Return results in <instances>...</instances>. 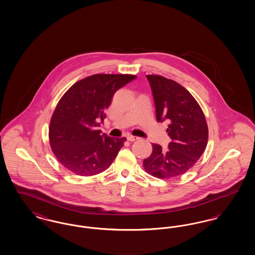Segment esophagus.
<instances>
[{
  "mask_svg": "<svg viewBox=\"0 0 255 255\" xmlns=\"http://www.w3.org/2000/svg\"><path fill=\"white\" fill-rule=\"evenodd\" d=\"M127 139H128L129 141H134V140L138 139V137H137V136H134V135H132V134H129V135H127Z\"/></svg>",
  "mask_w": 255,
  "mask_h": 255,
  "instance_id": "1",
  "label": "esophagus"
}]
</instances>
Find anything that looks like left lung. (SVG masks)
<instances>
[{
  "label": "left lung",
  "instance_id": "obj_1",
  "mask_svg": "<svg viewBox=\"0 0 255 255\" xmlns=\"http://www.w3.org/2000/svg\"><path fill=\"white\" fill-rule=\"evenodd\" d=\"M146 77L153 93L157 120L169 122L166 132L172 140L166 150L153 143L143 167L158 179L175 178L193 167L203 155L208 139L206 118L199 103L182 85L160 75Z\"/></svg>",
  "mask_w": 255,
  "mask_h": 255
}]
</instances>
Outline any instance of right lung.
<instances>
[{
  "label": "right lung",
  "mask_w": 255,
  "mask_h": 255,
  "mask_svg": "<svg viewBox=\"0 0 255 255\" xmlns=\"http://www.w3.org/2000/svg\"><path fill=\"white\" fill-rule=\"evenodd\" d=\"M133 74H94L74 83L61 97L49 128L50 148L61 164L79 176L109 168L126 140L101 134L97 127L115 93Z\"/></svg>",
  "instance_id": "1"
}]
</instances>
